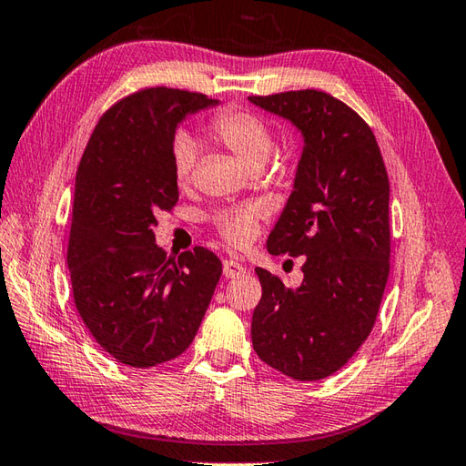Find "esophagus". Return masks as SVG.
Wrapping results in <instances>:
<instances>
[{
    "mask_svg": "<svg viewBox=\"0 0 466 466\" xmlns=\"http://www.w3.org/2000/svg\"><path fill=\"white\" fill-rule=\"evenodd\" d=\"M243 271H245L243 265H239L237 261H233V259H227V261H223V275H225L227 279L239 277Z\"/></svg>",
    "mask_w": 466,
    "mask_h": 466,
    "instance_id": "esophagus-1",
    "label": "esophagus"
}]
</instances>
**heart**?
Returning <instances> with one entry per match:
<instances>
[{"label":"heart","mask_w":466,"mask_h":466,"mask_svg":"<svg viewBox=\"0 0 466 466\" xmlns=\"http://www.w3.org/2000/svg\"><path fill=\"white\" fill-rule=\"evenodd\" d=\"M209 137L219 143L247 167L259 169L273 147V133L268 123L253 111L227 107L211 117ZM198 163V146L189 137H181L173 146V175L179 187H187ZM263 217V205L249 203L235 209L217 211L211 217L217 233L233 247H247L257 233Z\"/></svg>","instance_id":"1"}]
</instances>
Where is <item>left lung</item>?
<instances>
[{
	"label": "left lung",
	"mask_w": 466,
	"mask_h": 466,
	"mask_svg": "<svg viewBox=\"0 0 466 466\" xmlns=\"http://www.w3.org/2000/svg\"><path fill=\"white\" fill-rule=\"evenodd\" d=\"M255 106L301 129L295 189L271 255H305L301 287L257 267L263 295L251 340L268 367L319 380L343 367L375 327L390 268L389 175L367 121L319 89L251 96Z\"/></svg>",
	"instance_id": "8db88e82"
}]
</instances>
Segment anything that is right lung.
Listing matches in <instances>:
<instances>
[{
	"instance_id": "1",
	"label": "right lung",
	"mask_w": 466,
	"mask_h": 466,
	"mask_svg": "<svg viewBox=\"0 0 466 466\" xmlns=\"http://www.w3.org/2000/svg\"><path fill=\"white\" fill-rule=\"evenodd\" d=\"M209 106L205 93L146 87L111 106L76 175L67 245L77 313L119 363L147 369L187 349L211 303L221 261L205 247L167 257L155 245L159 211L179 201L177 123Z\"/></svg>"
}]
</instances>
